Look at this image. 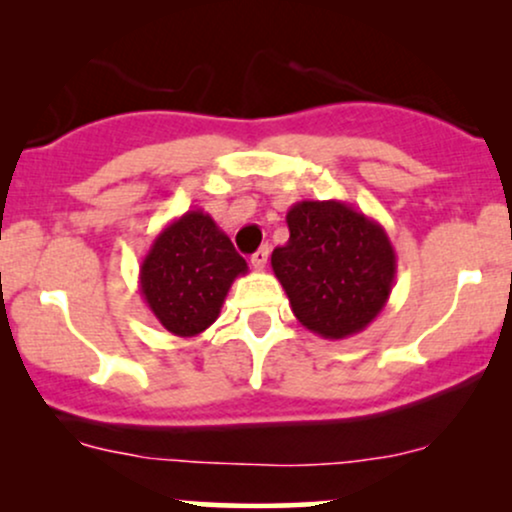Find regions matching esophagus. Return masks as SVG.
<instances>
[{
    "label": "esophagus",
    "instance_id": "obj_1",
    "mask_svg": "<svg viewBox=\"0 0 512 512\" xmlns=\"http://www.w3.org/2000/svg\"><path fill=\"white\" fill-rule=\"evenodd\" d=\"M267 260H269V248L267 245H264V248H260L255 252V255L250 257V262H252V267L257 269V272H262L264 267H267Z\"/></svg>",
    "mask_w": 512,
    "mask_h": 512
}]
</instances>
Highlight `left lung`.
Returning a JSON list of instances; mask_svg holds the SVG:
<instances>
[{"label":"left lung","instance_id":"8db88e82","mask_svg":"<svg viewBox=\"0 0 512 512\" xmlns=\"http://www.w3.org/2000/svg\"><path fill=\"white\" fill-rule=\"evenodd\" d=\"M289 243L272 269L305 330L322 339L363 332L383 313L397 274L385 228L339 199L296 202L286 214Z\"/></svg>","mask_w":512,"mask_h":512}]
</instances>
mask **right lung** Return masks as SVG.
I'll list each match as a JSON object with an SVG mask.
<instances>
[{
  "label": "right lung",
  "instance_id": "obj_1",
  "mask_svg": "<svg viewBox=\"0 0 512 512\" xmlns=\"http://www.w3.org/2000/svg\"><path fill=\"white\" fill-rule=\"evenodd\" d=\"M248 262L207 211L178 216L154 238L139 267L144 303L175 337H197L219 317Z\"/></svg>",
  "mask_w": 512,
  "mask_h": 512
}]
</instances>
